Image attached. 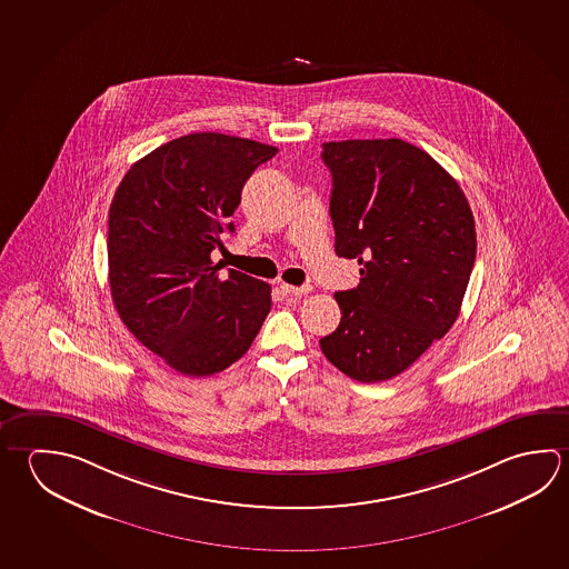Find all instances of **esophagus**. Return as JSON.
I'll return each instance as SVG.
<instances>
[{
  "label": "esophagus",
  "mask_w": 569,
  "mask_h": 569,
  "mask_svg": "<svg viewBox=\"0 0 569 569\" xmlns=\"http://www.w3.org/2000/svg\"><path fill=\"white\" fill-rule=\"evenodd\" d=\"M281 293L288 296V298H301L308 293L309 288H296V286H289V283H281Z\"/></svg>",
  "instance_id": "1"
}]
</instances>
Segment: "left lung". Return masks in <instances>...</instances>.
I'll return each instance as SVG.
<instances>
[{
  "instance_id": "obj_1",
  "label": "left lung",
  "mask_w": 569,
  "mask_h": 569,
  "mask_svg": "<svg viewBox=\"0 0 569 569\" xmlns=\"http://www.w3.org/2000/svg\"><path fill=\"white\" fill-rule=\"evenodd\" d=\"M336 253L358 260V288L333 298L341 321L323 356L363 383L396 378L458 319L476 261V221L458 181L396 140L323 143Z\"/></svg>"
}]
</instances>
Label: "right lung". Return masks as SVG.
Here are the masks:
<instances>
[{
  "instance_id": "right-lung-1",
  "label": "right lung",
  "mask_w": 569,
  "mask_h": 569,
  "mask_svg": "<svg viewBox=\"0 0 569 569\" xmlns=\"http://www.w3.org/2000/svg\"><path fill=\"white\" fill-rule=\"evenodd\" d=\"M278 148L201 131L136 161L110 208L108 266L121 321L171 369L206 378L250 349L271 288L241 271L221 280L211 251L256 168Z\"/></svg>"
}]
</instances>
